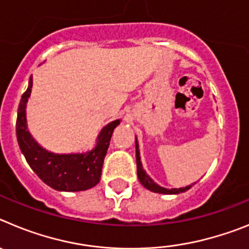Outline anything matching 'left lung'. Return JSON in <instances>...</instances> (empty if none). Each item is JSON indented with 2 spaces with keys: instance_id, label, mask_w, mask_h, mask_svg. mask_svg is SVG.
Segmentation results:
<instances>
[{
  "instance_id": "1",
  "label": "left lung",
  "mask_w": 249,
  "mask_h": 249,
  "mask_svg": "<svg viewBox=\"0 0 249 249\" xmlns=\"http://www.w3.org/2000/svg\"><path fill=\"white\" fill-rule=\"evenodd\" d=\"M136 162H137V176L140 182L142 183V186L146 187L147 190L152 191V192L156 193H163V195H178V193L186 192L187 190H190L192 186H187V187H182V188H164V187L158 186L157 183L153 182L151 177L146 173V171L142 167V163H141V157H140V149H138V142L137 138H136Z\"/></svg>"
}]
</instances>
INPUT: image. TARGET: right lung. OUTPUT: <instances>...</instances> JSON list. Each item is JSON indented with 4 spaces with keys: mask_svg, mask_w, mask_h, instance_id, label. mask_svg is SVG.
Returning a JSON list of instances; mask_svg holds the SVG:
<instances>
[{
    "mask_svg": "<svg viewBox=\"0 0 249 249\" xmlns=\"http://www.w3.org/2000/svg\"><path fill=\"white\" fill-rule=\"evenodd\" d=\"M32 77L18 105L16 135L21 152L27 163L47 186L56 191L80 192L89 190L100 182L103 160L113 129L121 120L112 121L102 128L93 149L86 153H53L39 146L27 129L26 106L31 96Z\"/></svg>",
    "mask_w": 249,
    "mask_h": 249,
    "instance_id": "1",
    "label": "right lung"
}]
</instances>
